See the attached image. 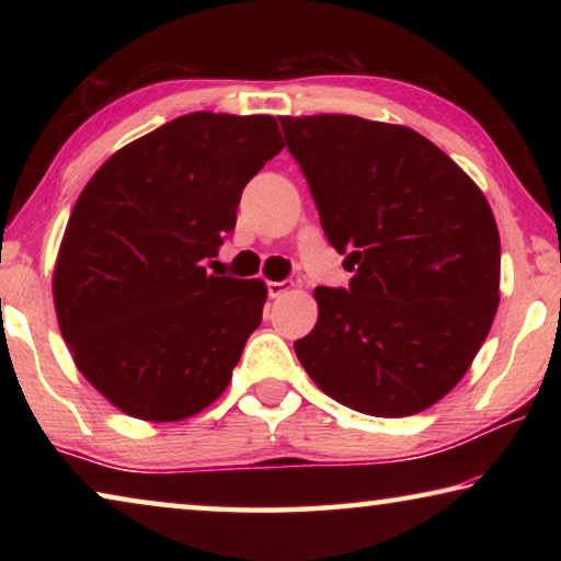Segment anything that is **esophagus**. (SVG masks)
I'll return each mask as SVG.
<instances>
[{
	"mask_svg": "<svg viewBox=\"0 0 561 561\" xmlns=\"http://www.w3.org/2000/svg\"><path fill=\"white\" fill-rule=\"evenodd\" d=\"M294 287L291 282H267V291H270V297L272 299H277V297H282L284 291H289Z\"/></svg>",
	"mask_w": 561,
	"mask_h": 561,
	"instance_id": "34e87169",
	"label": "esophagus"
}]
</instances>
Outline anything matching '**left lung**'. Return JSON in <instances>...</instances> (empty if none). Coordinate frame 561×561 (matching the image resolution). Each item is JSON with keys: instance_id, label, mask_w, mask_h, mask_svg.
<instances>
[{"instance_id": "8db88e82", "label": "left lung", "mask_w": 561, "mask_h": 561, "mask_svg": "<svg viewBox=\"0 0 561 561\" xmlns=\"http://www.w3.org/2000/svg\"><path fill=\"white\" fill-rule=\"evenodd\" d=\"M348 289L317 287L294 351L321 391L378 417L421 413L468 371L500 304L480 187L428 138L358 116H282Z\"/></svg>"}]
</instances>
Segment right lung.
Segmentation results:
<instances>
[{
	"label": "right lung",
	"mask_w": 561,
	"mask_h": 561,
	"mask_svg": "<svg viewBox=\"0 0 561 561\" xmlns=\"http://www.w3.org/2000/svg\"><path fill=\"white\" fill-rule=\"evenodd\" d=\"M282 148L272 116L197 111L121 148L83 187L54 267L56 319L79 371L123 413L183 421L230 383L267 287L203 262Z\"/></svg>",
	"instance_id": "add662e5"
}]
</instances>
